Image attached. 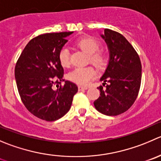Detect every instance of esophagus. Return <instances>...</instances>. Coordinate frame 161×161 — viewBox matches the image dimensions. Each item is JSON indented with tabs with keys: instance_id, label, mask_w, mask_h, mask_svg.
Wrapping results in <instances>:
<instances>
[{
	"instance_id": "obj_1",
	"label": "esophagus",
	"mask_w": 161,
	"mask_h": 161,
	"mask_svg": "<svg viewBox=\"0 0 161 161\" xmlns=\"http://www.w3.org/2000/svg\"><path fill=\"white\" fill-rule=\"evenodd\" d=\"M78 88H79V91H82V90H87V89H88V87L82 86H78Z\"/></svg>"
}]
</instances>
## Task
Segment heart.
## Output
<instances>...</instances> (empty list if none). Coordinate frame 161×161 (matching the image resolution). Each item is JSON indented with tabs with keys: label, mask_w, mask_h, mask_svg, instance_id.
<instances>
[{
	"label": "heart",
	"mask_w": 161,
	"mask_h": 161,
	"mask_svg": "<svg viewBox=\"0 0 161 161\" xmlns=\"http://www.w3.org/2000/svg\"><path fill=\"white\" fill-rule=\"evenodd\" d=\"M78 47L89 55L90 63L97 68H104L107 63V57L103 51L99 50L100 44L96 39L91 37H83L76 42ZM60 64L64 68H68L71 64L69 49L67 46H63L58 53ZM97 72L93 67H79L75 68L68 75V78L71 82L79 85H87L94 79Z\"/></svg>",
	"instance_id": "1"
}]
</instances>
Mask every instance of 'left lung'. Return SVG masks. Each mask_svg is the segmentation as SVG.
Returning a JSON list of instances; mask_svg holds the SVG:
<instances>
[{"label":"left lung","instance_id":"obj_1","mask_svg":"<svg viewBox=\"0 0 161 161\" xmlns=\"http://www.w3.org/2000/svg\"><path fill=\"white\" fill-rule=\"evenodd\" d=\"M101 37L109 51V62L100 80L101 96L93 102L94 107L106 115H118L128 110L138 97L142 80L139 56L121 34L104 29ZM107 81L108 84H106Z\"/></svg>","mask_w":161,"mask_h":161}]
</instances>
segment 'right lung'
Listing matches in <instances>:
<instances>
[{"label":"right lung","instance_id":"add662e5","mask_svg":"<svg viewBox=\"0 0 161 161\" xmlns=\"http://www.w3.org/2000/svg\"><path fill=\"white\" fill-rule=\"evenodd\" d=\"M72 33H48L34 37L15 64L20 98L31 113L43 120L55 121L63 117L78 92L75 84L63 79L64 68L58 59L59 51L68 42L66 37Z\"/></svg>","mask_w":161,"mask_h":161}]
</instances>
